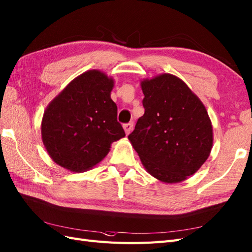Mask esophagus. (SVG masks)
Here are the masks:
<instances>
[{"mask_svg": "<svg viewBox=\"0 0 252 252\" xmlns=\"http://www.w3.org/2000/svg\"><path fill=\"white\" fill-rule=\"evenodd\" d=\"M132 128H133V122H129V123L124 124V129H125L126 134L130 133L131 130H132Z\"/></svg>", "mask_w": 252, "mask_h": 252, "instance_id": "34e87169", "label": "esophagus"}]
</instances>
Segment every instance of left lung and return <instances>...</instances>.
<instances>
[{"label": "left lung", "mask_w": 252, "mask_h": 252, "mask_svg": "<svg viewBox=\"0 0 252 252\" xmlns=\"http://www.w3.org/2000/svg\"><path fill=\"white\" fill-rule=\"evenodd\" d=\"M141 86L145 112L128 139L152 177L164 183L184 181L199 170L212 148L207 110L172 74L144 80Z\"/></svg>", "instance_id": "left-lung-1"}]
</instances>
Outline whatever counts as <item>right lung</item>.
<instances>
[{
    "label": "right lung",
    "mask_w": 252,
    "mask_h": 252,
    "mask_svg": "<svg viewBox=\"0 0 252 252\" xmlns=\"http://www.w3.org/2000/svg\"><path fill=\"white\" fill-rule=\"evenodd\" d=\"M113 80L98 70L75 78L48 105L42 140L58 165L81 172L107 156L110 145L125 136L111 97Z\"/></svg>",
    "instance_id": "obj_1"
}]
</instances>
